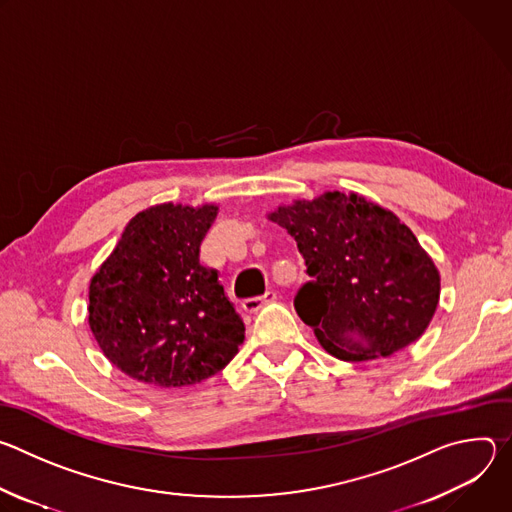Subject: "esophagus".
<instances>
[{
	"mask_svg": "<svg viewBox=\"0 0 512 512\" xmlns=\"http://www.w3.org/2000/svg\"><path fill=\"white\" fill-rule=\"evenodd\" d=\"M275 300H277V294H275V291H273V289H267L261 298L245 300V302H243V310H245L247 314H255V312H259L263 306L273 304Z\"/></svg>",
	"mask_w": 512,
	"mask_h": 512,
	"instance_id": "1",
	"label": "esophagus"
}]
</instances>
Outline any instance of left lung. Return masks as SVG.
<instances>
[{"label": "left lung", "mask_w": 512, "mask_h": 512, "mask_svg": "<svg viewBox=\"0 0 512 512\" xmlns=\"http://www.w3.org/2000/svg\"><path fill=\"white\" fill-rule=\"evenodd\" d=\"M267 218L306 259L312 281L294 306L326 352L375 360L421 338L440 304V271L397 214L356 192L328 190Z\"/></svg>", "instance_id": "left-lung-1"}]
</instances>
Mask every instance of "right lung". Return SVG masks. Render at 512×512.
Listing matches in <instances>:
<instances>
[{"instance_id":"add662e5","label":"right lung","mask_w":512,"mask_h":512,"mask_svg":"<svg viewBox=\"0 0 512 512\" xmlns=\"http://www.w3.org/2000/svg\"><path fill=\"white\" fill-rule=\"evenodd\" d=\"M216 204H156L127 223L89 285V326L127 377L158 389L192 387L239 352L245 324L200 243Z\"/></svg>"}]
</instances>
